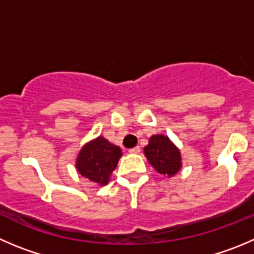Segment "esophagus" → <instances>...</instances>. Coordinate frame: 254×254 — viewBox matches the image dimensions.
I'll list each match as a JSON object with an SVG mask.
<instances>
[{
    "label": "esophagus",
    "mask_w": 254,
    "mask_h": 254,
    "mask_svg": "<svg viewBox=\"0 0 254 254\" xmlns=\"http://www.w3.org/2000/svg\"><path fill=\"white\" fill-rule=\"evenodd\" d=\"M139 152H141V148H139L138 146H137V147H133V148L129 149V153H134V154H137V153H139Z\"/></svg>",
    "instance_id": "34e87169"
}]
</instances>
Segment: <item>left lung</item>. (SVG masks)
<instances>
[{
  "label": "left lung",
  "instance_id": "8db88e82",
  "mask_svg": "<svg viewBox=\"0 0 254 254\" xmlns=\"http://www.w3.org/2000/svg\"><path fill=\"white\" fill-rule=\"evenodd\" d=\"M149 165L162 176L171 178L182 168L181 151L166 134H153L143 148Z\"/></svg>",
  "mask_w": 254,
  "mask_h": 254
}]
</instances>
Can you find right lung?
I'll list each match as a JSON object with an SVG mask.
<instances>
[{"instance_id":"add662e5","label":"right lung","mask_w":254,"mask_h":254,"mask_svg":"<svg viewBox=\"0 0 254 254\" xmlns=\"http://www.w3.org/2000/svg\"><path fill=\"white\" fill-rule=\"evenodd\" d=\"M121 157L122 151L120 147L111 143L105 137L98 136L79 149L76 158V171L91 182L106 186Z\"/></svg>"}]
</instances>
